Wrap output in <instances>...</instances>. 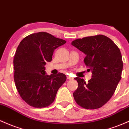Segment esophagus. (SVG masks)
I'll use <instances>...</instances> for the list:
<instances>
[{"mask_svg": "<svg viewBox=\"0 0 129 129\" xmlns=\"http://www.w3.org/2000/svg\"><path fill=\"white\" fill-rule=\"evenodd\" d=\"M67 79H68V80H73L74 78L71 77L69 76H67Z\"/></svg>", "mask_w": 129, "mask_h": 129, "instance_id": "1", "label": "esophagus"}]
</instances>
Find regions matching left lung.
Returning a JSON list of instances; mask_svg holds the SVG:
<instances>
[{"label": "left lung", "mask_w": 129, "mask_h": 129, "mask_svg": "<svg viewBox=\"0 0 129 129\" xmlns=\"http://www.w3.org/2000/svg\"><path fill=\"white\" fill-rule=\"evenodd\" d=\"M71 44L86 55L84 63L92 72L88 83L83 79L75 78L78 88L74 98L86 109L101 108L110 99L121 79L123 62L119 49L102 35L77 39Z\"/></svg>", "instance_id": "8db88e82"}]
</instances>
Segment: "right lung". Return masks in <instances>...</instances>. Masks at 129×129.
I'll list each match as a JSON object with an SVG mask.
<instances>
[{
    "instance_id": "add662e5",
    "label": "right lung",
    "mask_w": 129,
    "mask_h": 129,
    "mask_svg": "<svg viewBox=\"0 0 129 129\" xmlns=\"http://www.w3.org/2000/svg\"><path fill=\"white\" fill-rule=\"evenodd\" d=\"M66 43L46 32H38L24 38L19 44L14 57V80L21 98L35 108L49 106L66 82L63 73L48 76L46 62L52 61L55 49Z\"/></svg>"
}]
</instances>
